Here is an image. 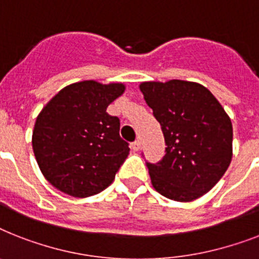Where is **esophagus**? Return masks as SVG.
<instances>
[{
    "label": "esophagus",
    "mask_w": 259,
    "mask_h": 259,
    "mask_svg": "<svg viewBox=\"0 0 259 259\" xmlns=\"http://www.w3.org/2000/svg\"><path fill=\"white\" fill-rule=\"evenodd\" d=\"M132 149H133L134 151H138L141 149V141L140 140H137L134 141L133 144H132Z\"/></svg>",
    "instance_id": "1"
}]
</instances>
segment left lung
I'll return each mask as SVG.
<instances>
[{"mask_svg":"<svg viewBox=\"0 0 259 259\" xmlns=\"http://www.w3.org/2000/svg\"><path fill=\"white\" fill-rule=\"evenodd\" d=\"M140 90L162 129L166 154L146 162L159 194L190 202L215 186L233 157V125L218 100L197 82H142Z\"/></svg>","mask_w":259,"mask_h":259,"instance_id":"left-lung-1","label":"left lung"}]
</instances>
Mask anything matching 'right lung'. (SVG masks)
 Here are the masks:
<instances>
[{
    "mask_svg": "<svg viewBox=\"0 0 259 259\" xmlns=\"http://www.w3.org/2000/svg\"><path fill=\"white\" fill-rule=\"evenodd\" d=\"M123 92L121 82L89 79L65 86L44 106L31 145L41 173L54 188L86 198L114 181L130 149L119 137L118 117L106 109Z\"/></svg>",
    "mask_w": 259,
    "mask_h": 259,
    "instance_id": "obj_1",
    "label": "right lung"
}]
</instances>
